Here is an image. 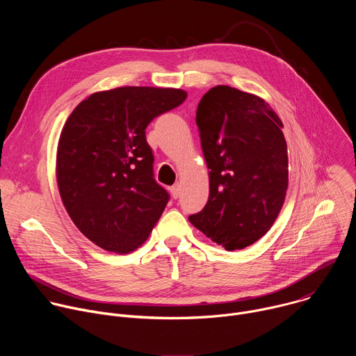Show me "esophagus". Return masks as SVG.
Returning a JSON list of instances; mask_svg holds the SVG:
<instances>
[{"label":"esophagus","instance_id":"1","mask_svg":"<svg viewBox=\"0 0 356 356\" xmlns=\"http://www.w3.org/2000/svg\"><path fill=\"white\" fill-rule=\"evenodd\" d=\"M180 191H181V186H180L179 183H176V184L172 186V188H170V193H172V195H173L175 198H177V197L180 195Z\"/></svg>","mask_w":356,"mask_h":356}]
</instances>
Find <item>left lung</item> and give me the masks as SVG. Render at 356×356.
Listing matches in <instances>:
<instances>
[{
    "label": "left lung",
    "mask_w": 356,
    "mask_h": 356,
    "mask_svg": "<svg viewBox=\"0 0 356 356\" xmlns=\"http://www.w3.org/2000/svg\"><path fill=\"white\" fill-rule=\"evenodd\" d=\"M195 124L210 195L188 220L227 250L243 249L272 228L283 207L289 184L283 124L265 99L229 86L202 95Z\"/></svg>",
    "instance_id": "obj_1"
}]
</instances>
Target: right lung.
Listing matches in <instances>:
<instances>
[{
  "label": "right lung",
  "instance_id": "1",
  "mask_svg": "<svg viewBox=\"0 0 356 356\" xmlns=\"http://www.w3.org/2000/svg\"><path fill=\"white\" fill-rule=\"evenodd\" d=\"M186 97L179 88L118 87L91 94L67 118L58 145L59 193L97 246L132 252L159 221L170 197L154 177L145 129Z\"/></svg>",
  "mask_w": 356,
  "mask_h": 356
}]
</instances>
